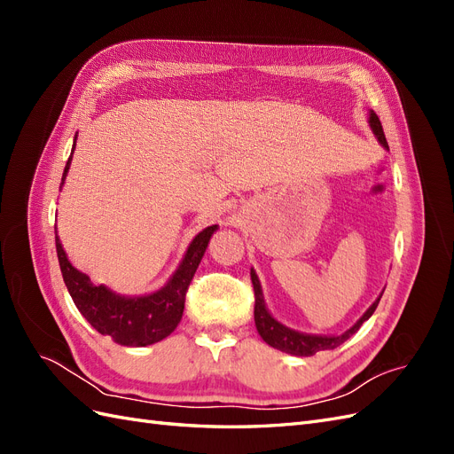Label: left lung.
<instances>
[{
    "label": "left lung",
    "mask_w": 454,
    "mask_h": 454,
    "mask_svg": "<svg viewBox=\"0 0 454 454\" xmlns=\"http://www.w3.org/2000/svg\"><path fill=\"white\" fill-rule=\"evenodd\" d=\"M369 127L373 130L375 138L379 140V144L388 149V142L384 138V132H382V125L377 117V114L371 109L369 112ZM252 274V284H254V292H255V309H254V320H255V327H257V333L261 335L269 347L282 350L286 354H292V356H312L316 352H322V350H333L339 345H342L347 339H350L358 329L362 327V324L365 320L371 318V314L375 312L379 301L384 294H382L373 301V305H371L364 314L362 318L356 322L350 329H347L345 333H339V335H314V333H303V332H297V329H292L284 325L282 322H278L274 316L269 312L267 305H265V297H263V290H261V282L257 278L255 270H250Z\"/></svg>",
    "instance_id": "obj_1"
}]
</instances>
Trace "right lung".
Returning <instances> with one entry per match:
<instances>
[{
    "label": "right lung",
    "instance_id": "add662e5",
    "mask_svg": "<svg viewBox=\"0 0 454 454\" xmlns=\"http://www.w3.org/2000/svg\"><path fill=\"white\" fill-rule=\"evenodd\" d=\"M75 142L77 134L72 155L67 159L62 174L60 191L64 187L67 172H70ZM215 231L217 225L202 229L187 246L184 259L180 261V265H177L168 282L160 290L145 295H121L106 284H92L85 272H81L70 263L59 235L54 237V240H57V254L64 284L75 307L85 316V320L98 333L112 337L117 345L147 347L167 339L180 324L184 316L185 292L191 280H193V274Z\"/></svg>",
    "mask_w": 454,
    "mask_h": 454
}]
</instances>
